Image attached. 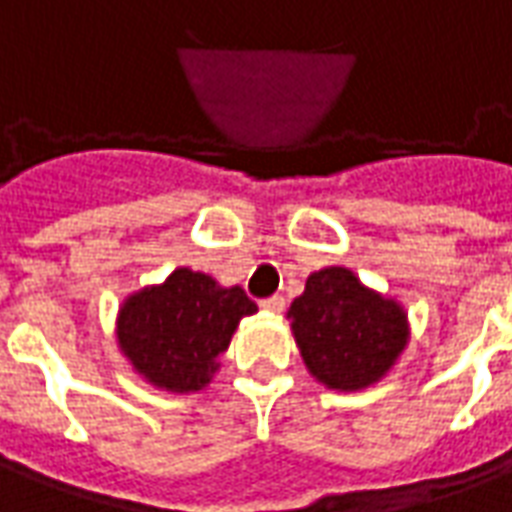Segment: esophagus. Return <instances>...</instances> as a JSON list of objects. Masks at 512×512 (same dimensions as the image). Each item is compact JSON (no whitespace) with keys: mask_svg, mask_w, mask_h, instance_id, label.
Here are the masks:
<instances>
[{"mask_svg":"<svg viewBox=\"0 0 512 512\" xmlns=\"http://www.w3.org/2000/svg\"><path fill=\"white\" fill-rule=\"evenodd\" d=\"M260 307L266 312H274V315H279V312L285 310V299L282 296H271V299L260 301Z\"/></svg>","mask_w":512,"mask_h":512,"instance_id":"34e87169","label":"esophagus"}]
</instances>
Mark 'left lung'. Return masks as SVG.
I'll use <instances>...</instances> for the list:
<instances>
[{"mask_svg":"<svg viewBox=\"0 0 512 512\" xmlns=\"http://www.w3.org/2000/svg\"><path fill=\"white\" fill-rule=\"evenodd\" d=\"M288 318L307 370L337 392L378 384L408 345L403 307L343 266L310 274Z\"/></svg>","mask_w":512,"mask_h":512,"instance_id":"left-lung-1","label":"left lung"}]
</instances>
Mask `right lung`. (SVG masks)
<instances>
[{
    "instance_id": "obj_1",
    "label": "right lung",
    "mask_w": 512,
    "mask_h": 512,
    "mask_svg": "<svg viewBox=\"0 0 512 512\" xmlns=\"http://www.w3.org/2000/svg\"><path fill=\"white\" fill-rule=\"evenodd\" d=\"M257 312L244 290L175 268L161 285L131 293L117 312V345L147 384L197 392L211 384L238 323Z\"/></svg>"
}]
</instances>
